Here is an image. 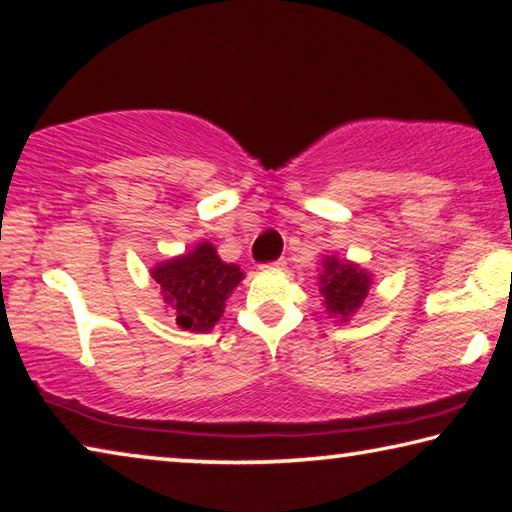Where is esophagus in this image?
<instances>
[{"instance_id":"1","label":"esophagus","mask_w":512,"mask_h":512,"mask_svg":"<svg viewBox=\"0 0 512 512\" xmlns=\"http://www.w3.org/2000/svg\"><path fill=\"white\" fill-rule=\"evenodd\" d=\"M284 264H287V262H284V259H275V262H268L262 268H266V271H282Z\"/></svg>"}]
</instances>
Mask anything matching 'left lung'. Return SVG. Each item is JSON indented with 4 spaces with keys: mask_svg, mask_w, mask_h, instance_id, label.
<instances>
[{
    "mask_svg": "<svg viewBox=\"0 0 512 512\" xmlns=\"http://www.w3.org/2000/svg\"><path fill=\"white\" fill-rule=\"evenodd\" d=\"M320 268L323 271L318 275V291L323 296L327 314L345 323L352 314H357L363 300L368 298L372 275L359 264L334 255H325L320 259Z\"/></svg>",
    "mask_w": 512,
    "mask_h": 512,
    "instance_id": "1",
    "label": "left lung"
}]
</instances>
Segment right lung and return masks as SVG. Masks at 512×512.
<instances>
[{"label":"right lung","mask_w":512,"mask_h":512,"mask_svg":"<svg viewBox=\"0 0 512 512\" xmlns=\"http://www.w3.org/2000/svg\"><path fill=\"white\" fill-rule=\"evenodd\" d=\"M151 277L160 284L180 327L210 332L223 316L225 300L244 280V271L237 264H225L210 241H201L192 253L153 266Z\"/></svg>","instance_id":"1"}]
</instances>
